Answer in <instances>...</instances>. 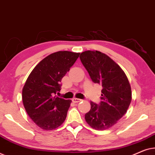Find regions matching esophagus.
Instances as JSON below:
<instances>
[{
  "instance_id": "34e87169",
  "label": "esophagus",
  "mask_w": 155,
  "mask_h": 155,
  "mask_svg": "<svg viewBox=\"0 0 155 155\" xmlns=\"http://www.w3.org/2000/svg\"><path fill=\"white\" fill-rule=\"evenodd\" d=\"M71 100H72V102H74V103H77V102H79L81 101V99L76 98V97H74V98Z\"/></svg>"
}]
</instances>
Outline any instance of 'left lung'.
Here are the masks:
<instances>
[{
  "mask_svg": "<svg viewBox=\"0 0 155 155\" xmlns=\"http://www.w3.org/2000/svg\"><path fill=\"white\" fill-rule=\"evenodd\" d=\"M79 58L93 82L102 87V101L99 104L91 102L85 119L94 129H107L127 112L132 98L129 81L121 67L101 52L86 51Z\"/></svg>",
  "mask_w": 155,
  "mask_h": 155,
  "instance_id": "left-lung-1",
  "label": "left lung"
}]
</instances>
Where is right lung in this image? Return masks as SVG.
I'll list each match as a JSON object with an SVG mask.
<instances>
[{
  "label": "right lung",
  "instance_id": "right-lung-1",
  "mask_svg": "<svg viewBox=\"0 0 155 155\" xmlns=\"http://www.w3.org/2000/svg\"><path fill=\"white\" fill-rule=\"evenodd\" d=\"M79 53L58 51L41 61L30 74L22 89L25 110L35 124L51 130L62 125L71 100L55 97L61 80L79 56Z\"/></svg>",
  "mask_w": 155,
  "mask_h": 155
}]
</instances>
